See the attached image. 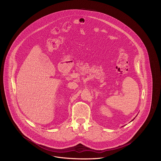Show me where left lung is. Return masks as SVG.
<instances>
[{
  "instance_id": "left-lung-1",
  "label": "left lung",
  "mask_w": 161,
  "mask_h": 161,
  "mask_svg": "<svg viewBox=\"0 0 161 161\" xmlns=\"http://www.w3.org/2000/svg\"><path fill=\"white\" fill-rule=\"evenodd\" d=\"M135 118H134V119H135ZM133 120H132V121H133Z\"/></svg>"
}]
</instances>
